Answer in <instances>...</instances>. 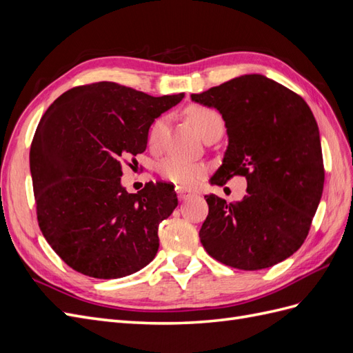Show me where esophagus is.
I'll list each match as a JSON object with an SVG mask.
<instances>
[{"instance_id": "34e87169", "label": "esophagus", "mask_w": 353, "mask_h": 353, "mask_svg": "<svg viewBox=\"0 0 353 353\" xmlns=\"http://www.w3.org/2000/svg\"><path fill=\"white\" fill-rule=\"evenodd\" d=\"M176 194H178V199L179 201H184L190 197H193L194 193L191 190H187V188H176Z\"/></svg>"}]
</instances>
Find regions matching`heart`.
<instances>
[{
    "label": "heart",
    "mask_w": 353,
    "mask_h": 353,
    "mask_svg": "<svg viewBox=\"0 0 353 353\" xmlns=\"http://www.w3.org/2000/svg\"><path fill=\"white\" fill-rule=\"evenodd\" d=\"M190 123L194 126L197 134L203 138L210 130L223 125L222 117L213 109L205 108V105H190L185 110ZM166 119L157 117L148 131V144L157 147L160 144L165 130ZM208 168L201 163H188L178 157H166L159 163V174L162 175L169 183H174L179 187H193L199 181L206 175Z\"/></svg>",
    "instance_id": "obj_1"
}]
</instances>
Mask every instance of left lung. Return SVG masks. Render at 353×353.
Returning <instances> with one entry per match:
<instances>
[{
	"label": "left lung",
	"mask_w": 353,
	"mask_h": 353,
	"mask_svg": "<svg viewBox=\"0 0 353 353\" xmlns=\"http://www.w3.org/2000/svg\"><path fill=\"white\" fill-rule=\"evenodd\" d=\"M191 100L215 108L228 147L212 184L248 181L236 203L205 196L209 213L200 241L231 268H270L299 250L323 196L324 163L315 117L306 101L263 74H243Z\"/></svg>",
	"instance_id": "1"
}]
</instances>
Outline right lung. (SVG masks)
Masks as SVG:
<instances>
[{"instance_id": "right-lung-1", "label": "right lung", "mask_w": 353, "mask_h": 353, "mask_svg": "<svg viewBox=\"0 0 353 353\" xmlns=\"http://www.w3.org/2000/svg\"><path fill=\"white\" fill-rule=\"evenodd\" d=\"M183 99L103 81L61 94L41 117L29 154L38 223L72 270L112 280L154 259L176 193L166 183L128 193L122 160L145 150L156 117Z\"/></svg>"}]
</instances>
